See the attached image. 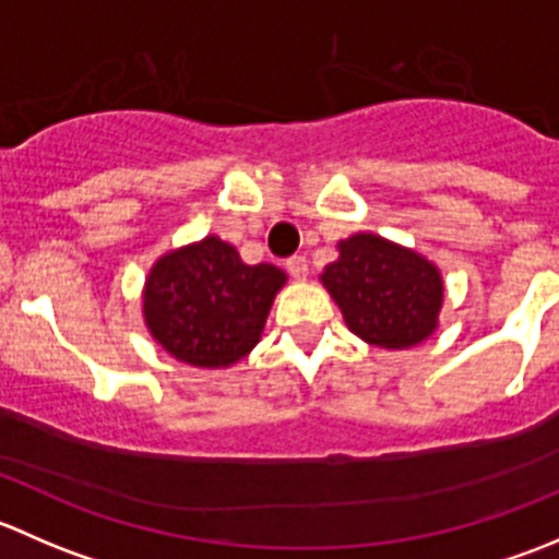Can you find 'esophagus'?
Masks as SVG:
<instances>
[{
  "label": "esophagus",
  "mask_w": 559,
  "mask_h": 559,
  "mask_svg": "<svg viewBox=\"0 0 559 559\" xmlns=\"http://www.w3.org/2000/svg\"><path fill=\"white\" fill-rule=\"evenodd\" d=\"M286 270H289V273H292V278L306 281L308 278V259L306 257L286 259Z\"/></svg>",
  "instance_id": "obj_1"
}]
</instances>
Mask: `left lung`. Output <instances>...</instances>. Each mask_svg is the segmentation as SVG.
<instances>
[{
	"label": "left lung",
	"instance_id": "left-lung-1",
	"mask_svg": "<svg viewBox=\"0 0 559 559\" xmlns=\"http://www.w3.org/2000/svg\"><path fill=\"white\" fill-rule=\"evenodd\" d=\"M319 275L348 330L379 348H414L438 330L443 275L427 257L373 233L337 243Z\"/></svg>",
	"mask_w": 559,
	"mask_h": 559
}]
</instances>
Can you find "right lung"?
<instances>
[{"label":"right lung","mask_w":559,"mask_h":559,"mask_svg":"<svg viewBox=\"0 0 559 559\" xmlns=\"http://www.w3.org/2000/svg\"><path fill=\"white\" fill-rule=\"evenodd\" d=\"M286 273L246 264L218 235L162 253L143 286L151 337L178 362L222 370L251 354Z\"/></svg>","instance_id":"add662e5"}]
</instances>
